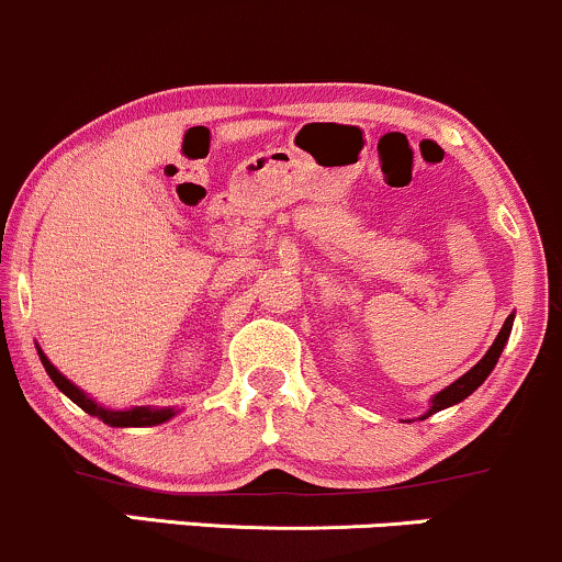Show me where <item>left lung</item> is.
I'll use <instances>...</instances> for the list:
<instances>
[{"instance_id": "obj_1", "label": "left lung", "mask_w": 562, "mask_h": 562, "mask_svg": "<svg viewBox=\"0 0 562 562\" xmlns=\"http://www.w3.org/2000/svg\"><path fill=\"white\" fill-rule=\"evenodd\" d=\"M513 319H515V314H509V317L505 319V325H502L499 335H496V338H494L492 348H488V351L483 353V359H481L479 364L473 367V370H468L465 375H462L460 380H454V383L447 385V389H443V391H438L436 396L430 398V409L425 412L423 420H425V417L436 415V412L447 409V406H451V404H460L462 398H468L470 393H473L475 389H479V385L483 383V380H486L488 375H492V370H494L496 359H499L502 348H505L507 338H509V330H513Z\"/></svg>"}]
</instances>
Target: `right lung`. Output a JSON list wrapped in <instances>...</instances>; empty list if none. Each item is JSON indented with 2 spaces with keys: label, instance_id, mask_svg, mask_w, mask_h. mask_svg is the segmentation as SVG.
<instances>
[{
  "label": "right lung",
  "instance_id": "right-lung-1",
  "mask_svg": "<svg viewBox=\"0 0 562 562\" xmlns=\"http://www.w3.org/2000/svg\"><path fill=\"white\" fill-rule=\"evenodd\" d=\"M36 351H38V359H42L44 370H47V375L53 378V383L57 385V389L66 393L70 402L79 404L81 409L87 412V415L100 417V420L105 425H113V428H145V425H160V423L171 420V417L177 415L173 409H150V406H132V409H108V406L97 404L94 398H89L87 393L79 389V385L70 383V380L63 375V372L57 370V367L49 362L47 357H44L42 348L36 346Z\"/></svg>",
  "mask_w": 562,
  "mask_h": 562
}]
</instances>
